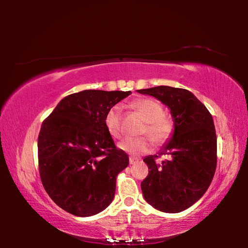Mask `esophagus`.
<instances>
[{
  "mask_svg": "<svg viewBox=\"0 0 248 248\" xmlns=\"http://www.w3.org/2000/svg\"><path fill=\"white\" fill-rule=\"evenodd\" d=\"M138 161H139V159L136 158V157H129V163H130V164H131V165L136 164V163H138Z\"/></svg>",
  "mask_w": 248,
  "mask_h": 248,
  "instance_id": "obj_1",
  "label": "esophagus"
}]
</instances>
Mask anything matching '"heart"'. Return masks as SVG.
<instances>
[{
  "mask_svg": "<svg viewBox=\"0 0 248 248\" xmlns=\"http://www.w3.org/2000/svg\"><path fill=\"white\" fill-rule=\"evenodd\" d=\"M132 107L139 112L146 123L141 133H146L155 144H163L170 139L173 132V123L164 116V109L158 102L151 98L138 99L132 104ZM121 114L123 107L115 105L109 109L105 117V124L109 134L115 139L123 136L121 128ZM118 148L124 152L131 155H140L148 152L151 148L150 140L145 137L127 138L119 142Z\"/></svg>",
  "mask_w": 248,
  "mask_h": 248,
  "instance_id": "b5f03b06",
  "label": "heart"
}]
</instances>
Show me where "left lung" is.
<instances>
[{"label":"left lung","instance_id":"1","mask_svg":"<svg viewBox=\"0 0 248 248\" xmlns=\"http://www.w3.org/2000/svg\"><path fill=\"white\" fill-rule=\"evenodd\" d=\"M138 93L153 96L170 110L174 129L159 155L161 164L149 155L143 161L149 175L141 183L145 201L159 211L177 213L196 203L212 182L217 167V134L212 116L204 105L184 89L156 86Z\"/></svg>","mask_w":248,"mask_h":248}]
</instances>
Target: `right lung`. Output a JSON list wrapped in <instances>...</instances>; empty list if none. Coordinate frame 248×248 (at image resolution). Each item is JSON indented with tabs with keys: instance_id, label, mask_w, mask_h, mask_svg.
I'll return each instance as SVG.
<instances>
[{
	"instance_id": "right-lung-1",
	"label": "right lung",
	"mask_w": 248,
	"mask_h": 248,
	"mask_svg": "<svg viewBox=\"0 0 248 248\" xmlns=\"http://www.w3.org/2000/svg\"><path fill=\"white\" fill-rule=\"evenodd\" d=\"M131 92L86 90L66 96L41 124V183L54 203L78 217H91L111 203L116 179L129 165L105 124L109 109Z\"/></svg>"
}]
</instances>
